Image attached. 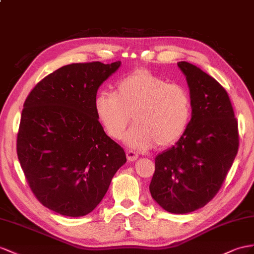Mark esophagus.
<instances>
[{"label":"esophagus","mask_w":254,"mask_h":254,"mask_svg":"<svg viewBox=\"0 0 254 254\" xmlns=\"http://www.w3.org/2000/svg\"><path fill=\"white\" fill-rule=\"evenodd\" d=\"M137 158H138V154L135 151H132V150L127 151V159L128 162H133L135 160H137Z\"/></svg>","instance_id":"obj_1"}]
</instances>
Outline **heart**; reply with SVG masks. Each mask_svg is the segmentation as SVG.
<instances>
[{
  "label": "heart",
  "instance_id": "1",
  "mask_svg": "<svg viewBox=\"0 0 254 254\" xmlns=\"http://www.w3.org/2000/svg\"><path fill=\"white\" fill-rule=\"evenodd\" d=\"M94 109L106 133L121 139L131 121L135 125L126 135V144L146 150L157 144L165 148L180 138L189 125L192 104L188 90L136 69L116 83L115 92L97 93Z\"/></svg>",
  "mask_w": 254,
  "mask_h": 254
}]
</instances>
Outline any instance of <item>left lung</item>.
Wrapping results in <instances>:
<instances>
[{"label": "left lung", "instance_id": "left-lung-1", "mask_svg": "<svg viewBox=\"0 0 254 254\" xmlns=\"http://www.w3.org/2000/svg\"><path fill=\"white\" fill-rule=\"evenodd\" d=\"M192 118L176 145L157 155L149 190L172 213H188L216 196L238 151V123L224 88L195 65L181 61Z\"/></svg>", "mask_w": 254, "mask_h": 254}]
</instances>
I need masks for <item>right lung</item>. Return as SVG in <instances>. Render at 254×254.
Masks as SVG:
<instances>
[{"label":"right lung","mask_w":254,"mask_h":254,"mask_svg":"<svg viewBox=\"0 0 254 254\" xmlns=\"http://www.w3.org/2000/svg\"><path fill=\"white\" fill-rule=\"evenodd\" d=\"M120 65H65L38 82L24 102L18 159L32 192L50 210L74 218L90 213L127 162L94 109L97 90Z\"/></svg>","instance_id":"right-lung-1"}]
</instances>
